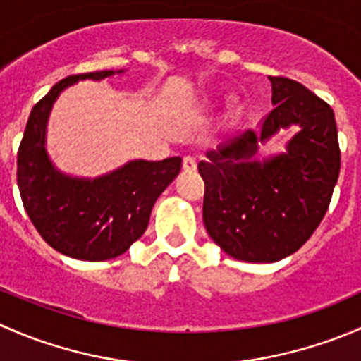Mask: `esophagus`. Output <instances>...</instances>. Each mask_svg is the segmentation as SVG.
Wrapping results in <instances>:
<instances>
[{
  "label": "esophagus",
  "instance_id": "obj_1",
  "mask_svg": "<svg viewBox=\"0 0 361 361\" xmlns=\"http://www.w3.org/2000/svg\"><path fill=\"white\" fill-rule=\"evenodd\" d=\"M183 169L187 171V173H194V171L197 169V162H195V159L190 157V155H188V157H185L183 159Z\"/></svg>",
  "mask_w": 361,
  "mask_h": 361
}]
</instances>
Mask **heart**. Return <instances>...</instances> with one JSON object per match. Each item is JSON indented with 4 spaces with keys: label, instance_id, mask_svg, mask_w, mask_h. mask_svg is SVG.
Listing matches in <instances>:
<instances>
[{
    "label": "heart",
    "instance_id": "obj_1",
    "mask_svg": "<svg viewBox=\"0 0 361 361\" xmlns=\"http://www.w3.org/2000/svg\"><path fill=\"white\" fill-rule=\"evenodd\" d=\"M213 103V97H206V99H204V104H211Z\"/></svg>",
    "mask_w": 361,
    "mask_h": 361
}]
</instances>
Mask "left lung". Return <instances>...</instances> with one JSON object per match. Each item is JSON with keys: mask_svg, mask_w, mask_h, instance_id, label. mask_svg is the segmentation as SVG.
<instances>
[{"mask_svg": "<svg viewBox=\"0 0 361 361\" xmlns=\"http://www.w3.org/2000/svg\"><path fill=\"white\" fill-rule=\"evenodd\" d=\"M274 110L260 129L206 152L199 162L207 234L228 257L271 264L292 255L318 228L341 171L334 110L302 83L269 76ZM297 126L287 152L257 161L262 144Z\"/></svg>", "mask_w": 361, "mask_h": 361, "instance_id": "left-lung-1", "label": "left lung"}]
</instances>
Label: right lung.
<instances>
[{
	"label": "right lung",
	"instance_id": "obj_1",
	"mask_svg": "<svg viewBox=\"0 0 361 361\" xmlns=\"http://www.w3.org/2000/svg\"><path fill=\"white\" fill-rule=\"evenodd\" d=\"M113 75L110 69L56 83L32 108L17 154V183L36 231L59 253L87 262L126 253L145 234L155 201L181 169V157L129 160L97 178L71 176L54 166L45 147L47 122L59 94L78 80Z\"/></svg>",
	"mask_w": 361,
	"mask_h": 361
}]
</instances>
